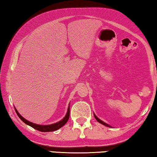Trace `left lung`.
Returning <instances> with one entry per match:
<instances>
[{"label":"left lung","instance_id":"1","mask_svg":"<svg viewBox=\"0 0 157 157\" xmlns=\"http://www.w3.org/2000/svg\"><path fill=\"white\" fill-rule=\"evenodd\" d=\"M94 117H95V118L96 119V121L98 122V123H101V124H104V125H105V126H107V127H111L110 125H109L108 124H107V123H105V122H103V121H102L100 120V119H99L98 118V117L95 115L94 114Z\"/></svg>","mask_w":157,"mask_h":157}]
</instances>
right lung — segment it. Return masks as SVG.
I'll list each match as a JSON object with an SVG mask.
<instances>
[{
  "label": "right lung",
  "instance_id": "right-lung-1",
  "mask_svg": "<svg viewBox=\"0 0 157 157\" xmlns=\"http://www.w3.org/2000/svg\"><path fill=\"white\" fill-rule=\"evenodd\" d=\"M14 109H15L16 113H17L18 116L19 117V118L23 122V123H25V124H28V125H30V127H33L34 129H35L36 130H38V131H40L42 132H53V131H55V130L59 129V128H61V127L64 125L66 123H67V121L69 118V116H70V107L68 106L67 113H66L65 117L62 119V120H61L60 121L57 122V123H54V124H47V125H41V124H34V123H31V122H30V121H27L26 119H25L23 117H22L20 115V113L18 112V111L17 110V109H16L15 107H14Z\"/></svg>",
  "mask_w": 157,
  "mask_h": 157
}]
</instances>
